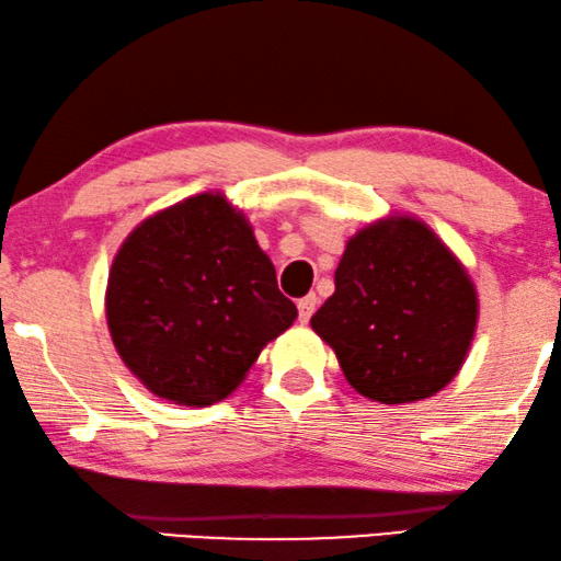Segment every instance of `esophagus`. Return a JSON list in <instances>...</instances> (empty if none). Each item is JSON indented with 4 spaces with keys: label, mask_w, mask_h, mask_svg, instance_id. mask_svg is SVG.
<instances>
[{
    "label": "esophagus",
    "mask_w": 561,
    "mask_h": 561,
    "mask_svg": "<svg viewBox=\"0 0 561 561\" xmlns=\"http://www.w3.org/2000/svg\"><path fill=\"white\" fill-rule=\"evenodd\" d=\"M314 307H318V297L314 295H307L297 302V310H299V322H310Z\"/></svg>",
    "instance_id": "esophagus-1"
}]
</instances>
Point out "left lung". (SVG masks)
Segmentation results:
<instances>
[{"label":"left lung","mask_w":561,"mask_h":561,"mask_svg":"<svg viewBox=\"0 0 561 561\" xmlns=\"http://www.w3.org/2000/svg\"><path fill=\"white\" fill-rule=\"evenodd\" d=\"M476 322L478 295L465 266L430 226L401 216L353 236L333 297L310 325L353 389L381 404H409L453 381Z\"/></svg>","instance_id":"8db88e82"}]
</instances>
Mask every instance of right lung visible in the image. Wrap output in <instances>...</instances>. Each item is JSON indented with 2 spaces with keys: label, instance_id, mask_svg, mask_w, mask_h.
<instances>
[{
  "label": "right lung",
  "instance_id": "right-lung-1",
  "mask_svg": "<svg viewBox=\"0 0 561 561\" xmlns=\"http://www.w3.org/2000/svg\"><path fill=\"white\" fill-rule=\"evenodd\" d=\"M295 318L249 220L220 193L141 220L108 272L116 351L149 391L175 404L226 399Z\"/></svg>",
  "mask_w": 561,
  "mask_h": 561
}]
</instances>
